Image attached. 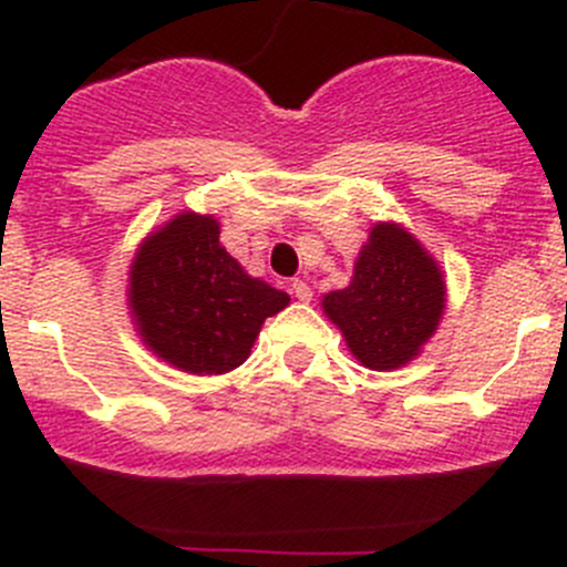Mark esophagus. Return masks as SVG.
<instances>
[{
  "instance_id": "obj_1",
  "label": "esophagus",
  "mask_w": 567,
  "mask_h": 567,
  "mask_svg": "<svg viewBox=\"0 0 567 567\" xmlns=\"http://www.w3.org/2000/svg\"><path fill=\"white\" fill-rule=\"evenodd\" d=\"M290 293H293L299 301H305V305L307 301H312V288L305 282V279H293V282H290Z\"/></svg>"
}]
</instances>
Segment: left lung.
<instances>
[{"mask_svg":"<svg viewBox=\"0 0 567 567\" xmlns=\"http://www.w3.org/2000/svg\"><path fill=\"white\" fill-rule=\"evenodd\" d=\"M439 262L400 225L381 221L357 257L348 288L323 296V312L370 370H398L422 351L444 312Z\"/></svg>","mask_w":567,"mask_h":567,"instance_id":"obj_1","label":"left lung"}]
</instances>
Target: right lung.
Here are the masks:
<instances>
[{
	"instance_id": "1",
	"label": "right lung",
	"mask_w": 567,
	"mask_h": 567,
	"mask_svg": "<svg viewBox=\"0 0 567 567\" xmlns=\"http://www.w3.org/2000/svg\"><path fill=\"white\" fill-rule=\"evenodd\" d=\"M288 301L227 255L214 216L192 210L151 233L128 271V307L142 342L194 375H221L247 362L260 326Z\"/></svg>"
}]
</instances>
